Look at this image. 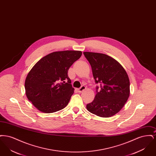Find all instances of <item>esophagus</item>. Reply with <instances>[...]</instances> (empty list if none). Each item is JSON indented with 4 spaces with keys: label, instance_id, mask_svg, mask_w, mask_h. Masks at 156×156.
I'll use <instances>...</instances> for the list:
<instances>
[{
    "label": "esophagus",
    "instance_id": "obj_1",
    "mask_svg": "<svg viewBox=\"0 0 156 156\" xmlns=\"http://www.w3.org/2000/svg\"><path fill=\"white\" fill-rule=\"evenodd\" d=\"M85 89H86V87L85 86H82L81 88H80L78 89V91H79V92H82V91H83Z\"/></svg>",
    "mask_w": 156,
    "mask_h": 156
}]
</instances>
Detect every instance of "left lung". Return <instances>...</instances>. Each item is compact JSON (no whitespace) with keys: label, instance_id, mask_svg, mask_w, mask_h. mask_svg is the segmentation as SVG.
I'll use <instances>...</instances> for the list:
<instances>
[{"label":"left lung","instance_id":"8db88e82","mask_svg":"<svg viewBox=\"0 0 156 156\" xmlns=\"http://www.w3.org/2000/svg\"><path fill=\"white\" fill-rule=\"evenodd\" d=\"M92 68L96 83L97 94L87 105V110L97 116L109 118L118 113L130 95L129 76L120 64L111 57L97 52H83Z\"/></svg>","mask_w":156,"mask_h":156}]
</instances>
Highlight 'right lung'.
<instances>
[{
    "label": "right lung",
    "instance_id": "add662e5",
    "mask_svg": "<svg viewBox=\"0 0 156 156\" xmlns=\"http://www.w3.org/2000/svg\"><path fill=\"white\" fill-rule=\"evenodd\" d=\"M81 55V51L51 52L31 69L25 80L26 94L38 111L53 113L64 109L68 104L74 88L71 84L68 71Z\"/></svg>",
    "mask_w": 156,
    "mask_h": 156
}]
</instances>
